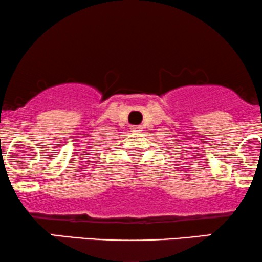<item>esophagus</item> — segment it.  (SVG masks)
I'll return each instance as SVG.
<instances>
[{
    "instance_id": "obj_1",
    "label": "esophagus",
    "mask_w": 262,
    "mask_h": 262,
    "mask_svg": "<svg viewBox=\"0 0 262 262\" xmlns=\"http://www.w3.org/2000/svg\"><path fill=\"white\" fill-rule=\"evenodd\" d=\"M130 130L132 132H140V130H142V126H140V125H132Z\"/></svg>"
}]
</instances>
